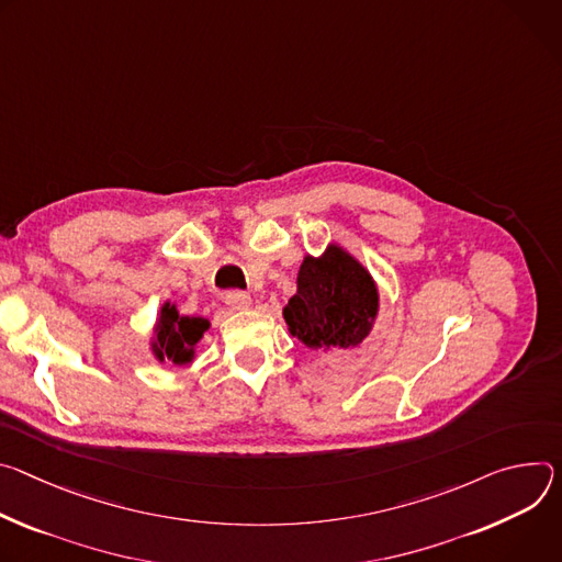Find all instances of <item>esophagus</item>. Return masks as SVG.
I'll return each mask as SVG.
<instances>
[{"instance_id":"obj_1","label":"esophagus","mask_w":562,"mask_h":562,"mask_svg":"<svg viewBox=\"0 0 562 562\" xmlns=\"http://www.w3.org/2000/svg\"><path fill=\"white\" fill-rule=\"evenodd\" d=\"M225 303H227L232 310H247L249 305H252V296H249L247 292L234 290V292H227V294H225Z\"/></svg>"}]
</instances>
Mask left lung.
<instances>
[{"instance_id":"obj_1","label":"left lung","mask_w":562,"mask_h":562,"mask_svg":"<svg viewBox=\"0 0 562 562\" xmlns=\"http://www.w3.org/2000/svg\"><path fill=\"white\" fill-rule=\"evenodd\" d=\"M378 315V281L339 243H328L322 257H303L296 294L283 307L290 335L310 350L359 346Z\"/></svg>"}]
</instances>
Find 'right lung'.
I'll use <instances>...</instances> for the list:
<instances>
[{
	"label": "right lung",
	"mask_w": 562,
	"mask_h": 562,
	"mask_svg": "<svg viewBox=\"0 0 562 562\" xmlns=\"http://www.w3.org/2000/svg\"><path fill=\"white\" fill-rule=\"evenodd\" d=\"M210 330V319L180 315L173 301H165L158 310L149 335V352L158 363L190 366L196 359V346Z\"/></svg>",
	"instance_id": "right-lung-1"
}]
</instances>
